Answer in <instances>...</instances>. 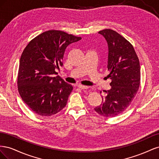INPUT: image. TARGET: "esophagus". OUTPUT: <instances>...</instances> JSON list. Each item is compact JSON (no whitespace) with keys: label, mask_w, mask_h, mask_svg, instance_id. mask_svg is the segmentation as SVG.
Returning <instances> with one entry per match:
<instances>
[{"label":"esophagus","mask_w":159,"mask_h":159,"mask_svg":"<svg viewBox=\"0 0 159 159\" xmlns=\"http://www.w3.org/2000/svg\"><path fill=\"white\" fill-rule=\"evenodd\" d=\"M78 87L81 89H88L89 88L88 86H85L82 85H78Z\"/></svg>","instance_id":"esophagus-1"}]
</instances>
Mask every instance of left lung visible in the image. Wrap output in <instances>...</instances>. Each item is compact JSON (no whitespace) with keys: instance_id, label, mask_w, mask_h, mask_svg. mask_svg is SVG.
<instances>
[{"instance_id":"obj_1","label":"left lung","mask_w":159,"mask_h":159,"mask_svg":"<svg viewBox=\"0 0 159 159\" xmlns=\"http://www.w3.org/2000/svg\"><path fill=\"white\" fill-rule=\"evenodd\" d=\"M98 33L107 44L108 77L111 88L103 91L102 104L94 109L102 116L112 117L123 113L135 97L140 84V64L133 46L119 33L110 29Z\"/></svg>"}]
</instances>
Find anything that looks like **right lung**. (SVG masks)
I'll return each instance as SVG.
<instances>
[{
  "label": "right lung",
  "instance_id": "1",
  "mask_svg": "<svg viewBox=\"0 0 159 159\" xmlns=\"http://www.w3.org/2000/svg\"><path fill=\"white\" fill-rule=\"evenodd\" d=\"M81 39L60 30H48L31 40L20 57L18 88L22 100L34 112L51 116L64 108L73 87L56 70L63 66L64 52Z\"/></svg>",
  "mask_w": 159,
  "mask_h": 159
}]
</instances>
